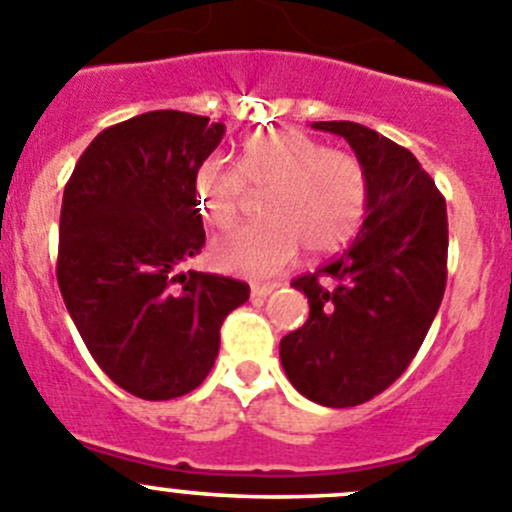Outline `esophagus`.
Wrapping results in <instances>:
<instances>
[{"label":"esophagus","instance_id":"1","mask_svg":"<svg viewBox=\"0 0 512 512\" xmlns=\"http://www.w3.org/2000/svg\"><path fill=\"white\" fill-rule=\"evenodd\" d=\"M277 287V282H252V297H267Z\"/></svg>","mask_w":512,"mask_h":512}]
</instances>
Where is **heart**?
I'll list each match as a JSON object with an SVG mask.
<instances>
[{"mask_svg":"<svg viewBox=\"0 0 512 512\" xmlns=\"http://www.w3.org/2000/svg\"><path fill=\"white\" fill-rule=\"evenodd\" d=\"M237 170L252 190L265 192V222L217 247L227 267L272 275L295 260L300 245L312 255L335 252L360 225L367 175L350 152L325 150L295 130L262 132L242 142ZM240 177L215 160L197 170V205L212 227H232L240 217Z\"/></svg>","mask_w":512,"mask_h":512,"instance_id":"heart-1","label":"heart"}]
</instances>
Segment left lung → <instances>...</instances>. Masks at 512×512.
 <instances>
[{"mask_svg": "<svg viewBox=\"0 0 512 512\" xmlns=\"http://www.w3.org/2000/svg\"><path fill=\"white\" fill-rule=\"evenodd\" d=\"M345 137L367 175L365 220L347 250L292 280L310 317L282 337L297 393L355 408L388 390L413 362L448 282V210L415 155L357 122H312Z\"/></svg>", "mask_w": 512, "mask_h": 512, "instance_id": "obj_1", "label": "left lung"}]
</instances>
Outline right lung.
<instances>
[{
    "label": "right lung",
    "instance_id": "obj_1",
    "mask_svg": "<svg viewBox=\"0 0 512 512\" xmlns=\"http://www.w3.org/2000/svg\"><path fill=\"white\" fill-rule=\"evenodd\" d=\"M225 124L157 109L99 132L59 215L57 282L89 355L122 390L172 400L215 365L250 285L180 267L205 245L195 175Z\"/></svg>",
    "mask_w": 512,
    "mask_h": 512
}]
</instances>
